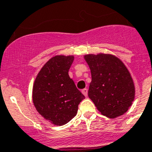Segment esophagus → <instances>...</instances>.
Instances as JSON below:
<instances>
[{
    "instance_id": "34e87169",
    "label": "esophagus",
    "mask_w": 152,
    "mask_h": 152,
    "mask_svg": "<svg viewBox=\"0 0 152 152\" xmlns=\"http://www.w3.org/2000/svg\"><path fill=\"white\" fill-rule=\"evenodd\" d=\"M81 91H82V93L84 94V96H88V89L84 88Z\"/></svg>"
}]
</instances>
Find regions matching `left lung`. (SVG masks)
Instances as JSON below:
<instances>
[{
	"instance_id": "8db88e82",
	"label": "left lung",
	"mask_w": 152,
	"mask_h": 152,
	"mask_svg": "<svg viewBox=\"0 0 152 152\" xmlns=\"http://www.w3.org/2000/svg\"><path fill=\"white\" fill-rule=\"evenodd\" d=\"M91 74L88 97L102 115H122L135 99V85L124 64L111 54L84 56Z\"/></svg>"
}]
</instances>
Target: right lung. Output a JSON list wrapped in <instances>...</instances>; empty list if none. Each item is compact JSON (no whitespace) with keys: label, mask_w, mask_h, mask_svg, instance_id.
<instances>
[{"label":"right lung","mask_w":152,"mask_h":152,"mask_svg":"<svg viewBox=\"0 0 152 152\" xmlns=\"http://www.w3.org/2000/svg\"><path fill=\"white\" fill-rule=\"evenodd\" d=\"M73 56H56L43 66L36 77L32 101L37 112L53 124L69 122L85 98L68 76Z\"/></svg>","instance_id":"right-lung-1"}]
</instances>
